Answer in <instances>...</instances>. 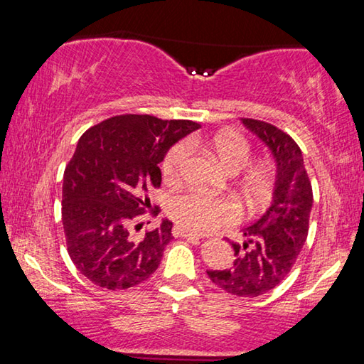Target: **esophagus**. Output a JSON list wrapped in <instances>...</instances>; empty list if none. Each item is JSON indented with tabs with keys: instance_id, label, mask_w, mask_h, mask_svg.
<instances>
[{
	"instance_id": "esophagus-1",
	"label": "esophagus",
	"mask_w": 364,
	"mask_h": 364,
	"mask_svg": "<svg viewBox=\"0 0 364 364\" xmlns=\"http://www.w3.org/2000/svg\"><path fill=\"white\" fill-rule=\"evenodd\" d=\"M173 236H180V237H186V239H199L200 236L199 234H194V232H191V231H188V230H184L183 226H180V225H176L175 228H173Z\"/></svg>"
}]
</instances>
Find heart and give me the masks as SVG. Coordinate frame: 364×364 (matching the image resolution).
<instances>
[{"instance_id": "b5f03b06", "label": "heart", "mask_w": 364, "mask_h": 364, "mask_svg": "<svg viewBox=\"0 0 364 364\" xmlns=\"http://www.w3.org/2000/svg\"><path fill=\"white\" fill-rule=\"evenodd\" d=\"M197 138H191V144H199ZM210 151L221 167L230 173H239L250 162V144L237 134H220L210 143ZM189 156V146L180 143L167 152L162 171L168 181L181 176L184 164ZM245 193L250 199H262L269 186V175L264 168H255L245 178ZM168 215L184 230L194 232L212 231L215 228L236 223L241 217V207L230 197H210L197 191L173 196L168 202Z\"/></svg>"}]
</instances>
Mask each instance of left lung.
Masks as SVG:
<instances>
[{"label":"left lung","instance_id":"left-lung-1","mask_svg":"<svg viewBox=\"0 0 364 364\" xmlns=\"http://www.w3.org/2000/svg\"><path fill=\"white\" fill-rule=\"evenodd\" d=\"M241 120L273 154V199L260 218L244 228V242H231L236 257L231 268L208 269L207 274L228 294L257 297L291 273L308 236L313 191L300 147L287 133L262 120Z\"/></svg>","mask_w":364,"mask_h":364}]
</instances>
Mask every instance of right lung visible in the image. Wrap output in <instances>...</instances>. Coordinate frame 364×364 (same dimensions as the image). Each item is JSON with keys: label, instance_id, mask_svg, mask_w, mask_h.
<instances>
[{"label": "right lung", "instance_id": "1", "mask_svg": "<svg viewBox=\"0 0 364 364\" xmlns=\"http://www.w3.org/2000/svg\"><path fill=\"white\" fill-rule=\"evenodd\" d=\"M200 125L154 115H115L80 138L63 183V225L73 264L93 284L117 291L141 284L159 268L173 223L134 236L141 215L159 213L147 197L162 183L159 164ZM149 208V211L145 208Z\"/></svg>", "mask_w": 364, "mask_h": 364}]
</instances>
